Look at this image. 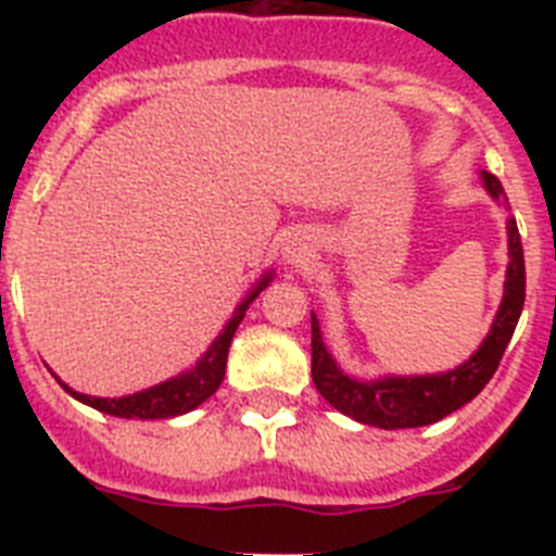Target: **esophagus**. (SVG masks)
<instances>
[{
	"label": "esophagus",
	"instance_id": "1",
	"mask_svg": "<svg viewBox=\"0 0 556 556\" xmlns=\"http://www.w3.org/2000/svg\"><path fill=\"white\" fill-rule=\"evenodd\" d=\"M314 255V239L306 230H294L283 242V262L287 264H303Z\"/></svg>",
	"mask_w": 556,
	"mask_h": 556
}]
</instances>
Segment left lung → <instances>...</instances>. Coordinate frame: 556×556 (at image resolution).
Listing matches in <instances>:
<instances>
[{"label":"left lung","mask_w":556,"mask_h":556,"mask_svg":"<svg viewBox=\"0 0 556 556\" xmlns=\"http://www.w3.org/2000/svg\"><path fill=\"white\" fill-rule=\"evenodd\" d=\"M481 184L495 203L507 205L504 186L495 175L481 172ZM507 281H504L498 314L479 351H473V356L465 358L454 370L429 372V376H348L323 342L320 320L312 312V378L317 392L337 412L378 429H417V426L437 424L473 401L498 370V362L513 339L527 298V267H523V248H520L515 217H507Z\"/></svg>","instance_id":"8db88e82"}]
</instances>
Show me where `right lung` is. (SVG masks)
<instances>
[{
	"instance_id": "add662e5",
	"label": "right lung",
	"mask_w": 556,
	"mask_h": 556,
	"mask_svg": "<svg viewBox=\"0 0 556 556\" xmlns=\"http://www.w3.org/2000/svg\"><path fill=\"white\" fill-rule=\"evenodd\" d=\"M273 278H275L273 269H267V273L255 281V287L250 289V292L242 298V303L233 308V317H230V320L225 323L223 331L214 337L208 351L194 362V367L184 370L180 376L166 378V381L150 387V390L132 392V395H122V397L83 395V392H75L68 384H63V381L61 387L68 392V395L77 397L80 404L91 406V409H100L113 417H127V420H132V417H139V420H164V417H178L191 409H198V406L203 404V401H208V397L219 390V384H223L225 365H228L230 339H233L239 323L244 320L250 303H253L255 298L269 287Z\"/></svg>"
}]
</instances>
